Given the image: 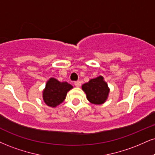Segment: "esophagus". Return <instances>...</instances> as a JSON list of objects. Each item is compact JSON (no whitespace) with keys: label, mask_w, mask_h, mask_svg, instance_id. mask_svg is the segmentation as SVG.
<instances>
[{"label":"esophagus","mask_w":155,"mask_h":155,"mask_svg":"<svg viewBox=\"0 0 155 155\" xmlns=\"http://www.w3.org/2000/svg\"><path fill=\"white\" fill-rule=\"evenodd\" d=\"M74 85L76 86V87H81V81H75V83H74Z\"/></svg>","instance_id":"34e87169"}]
</instances>
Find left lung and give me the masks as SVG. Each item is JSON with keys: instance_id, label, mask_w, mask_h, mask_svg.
I'll list each match as a JSON object with an SVG mask.
<instances>
[{"instance_id": "left-lung-1", "label": "left lung", "mask_w": 155, "mask_h": 155, "mask_svg": "<svg viewBox=\"0 0 155 155\" xmlns=\"http://www.w3.org/2000/svg\"><path fill=\"white\" fill-rule=\"evenodd\" d=\"M81 87L87 94V100L94 105L104 103L109 94L107 83L101 76L84 84Z\"/></svg>"}]
</instances>
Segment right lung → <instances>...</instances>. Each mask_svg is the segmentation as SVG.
I'll return each mask as SVG.
<instances>
[{
    "label": "right lung",
    "instance_id": "obj_1",
    "mask_svg": "<svg viewBox=\"0 0 155 155\" xmlns=\"http://www.w3.org/2000/svg\"><path fill=\"white\" fill-rule=\"evenodd\" d=\"M72 88V85L67 82L61 83L51 78L48 81L43 91L44 102L50 107H56L65 100L67 92Z\"/></svg>",
    "mask_w": 155,
    "mask_h": 155
}]
</instances>
